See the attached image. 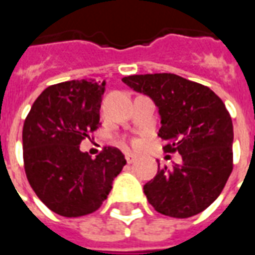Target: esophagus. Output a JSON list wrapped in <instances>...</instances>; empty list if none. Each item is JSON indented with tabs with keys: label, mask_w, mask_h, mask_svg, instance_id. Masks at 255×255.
<instances>
[{
	"label": "esophagus",
	"mask_w": 255,
	"mask_h": 255,
	"mask_svg": "<svg viewBox=\"0 0 255 255\" xmlns=\"http://www.w3.org/2000/svg\"><path fill=\"white\" fill-rule=\"evenodd\" d=\"M126 160H127L128 164H132V162L136 161V155L132 154V153H127V154H126Z\"/></svg>",
	"instance_id": "esophagus-1"
}]
</instances>
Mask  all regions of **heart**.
Wrapping results in <instances>:
<instances>
[{"label": "heart", "mask_w": 255, "mask_h": 255, "mask_svg": "<svg viewBox=\"0 0 255 255\" xmlns=\"http://www.w3.org/2000/svg\"><path fill=\"white\" fill-rule=\"evenodd\" d=\"M132 143H133V144H136V140H132Z\"/></svg>", "instance_id": "1"}]
</instances>
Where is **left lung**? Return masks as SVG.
<instances>
[{"label":"left lung","instance_id":"8db88e82","mask_svg":"<svg viewBox=\"0 0 255 255\" xmlns=\"http://www.w3.org/2000/svg\"><path fill=\"white\" fill-rule=\"evenodd\" d=\"M158 106V136L166 153H180L182 162L160 166L143 186L158 213L187 219L219 197L234 168V127L224 102L212 90L175 73L131 75L122 79Z\"/></svg>","mask_w":255,"mask_h":255}]
</instances>
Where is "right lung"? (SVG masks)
<instances>
[{"instance_id":"add662e5","label":"right lung","mask_w":255,"mask_h":255,"mask_svg":"<svg viewBox=\"0 0 255 255\" xmlns=\"http://www.w3.org/2000/svg\"><path fill=\"white\" fill-rule=\"evenodd\" d=\"M105 80L53 84L31 106L23 127V160L36 197L54 213L80 217L98 210L113 179L127 164L117 147H104L95 158L79 149L100 128Z\"/></svg>"}]
</instances>
